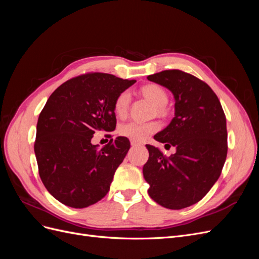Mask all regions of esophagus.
I'll return each mask as SVG.
<instances>
[{
	"instance_id": "1",
	"label": "esophagus",
	"mask_w": 259,
	"mask_h": 259,
	"mask_svg": "<svg viewBox=\"0 0 259 259\" xmlns=\"http://www.w3.org/2000/svg\"><path fill=\"white\" fill-rule=\"evenodd\" d=\"M131 145H132L133 147H136V146H142V144H140L139 142H137V140H134V139H132V140H131Z\"/></svg>"
}]
</instances>
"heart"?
<instances>
[{"label":"heart","mask_w":259,"mask_h":259,"mask_svg":"<svg viewBox=\"0 0 259 259\" xmlns=\"http://www.w3.org/2000/svg\"><path fill=\"white\" fill-rule=\"evenodd\" d=\"M143 95L158 107V111L162 113L164 111V106L167 104L168 96L166 92L161 86L156 84H148L142 89ZM131 103V94L128 91H124L117 95L114 100L113 109L117 116H124L127 113L128 106ZM160 125L156 122H136L131 121L120 126V134L134 139V140H146L149 136L159 130Z\"/></svg>","instance_id":"1"}]
</instances>
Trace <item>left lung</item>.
Masks as SVG:
<instances>
[{
  "mask_svg": "<svg viewBox=\"0 0 259 259\" xmlns=\"http://www.w3.org/2000/svg\"><path fill=\"white\" fill-rule=\"evenodd\" d=\"M147 79L171 92L175 116L154 135L156 142L173 146L169 158L146 145L149 159L143 173L149 195L169 209L191 206L205 197L221 176L227 158L226 116L209 86L180 70H165Z\"/></svg>",
  "mask_w": 259,
  "mask_h": 259,
  "instance_id": "left-lung-1",
  "label": "left lung"
}]
</instances>
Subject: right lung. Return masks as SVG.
Here are the masks:
<instances>
[{
	"label": "right lung",
	"instance_id": "add662e5",
	"mask_svg": "<svg viewBox=\"0 0 259 259\" xmlns=\"http://www.w3.org/2000/svg\"><path fill=\"white\" fill-rule=\"evenodd\" d=\"M135 82L88 73L61 84L46 101L37 120L34 153L42 183L62 204L88 207L110 189L130 140L119 136L98 149L92 138L98 131L115 130L114 100Z\"/></svg>",
	"mask_w": 259,
	"mask_h": 259
}]
</instances>
